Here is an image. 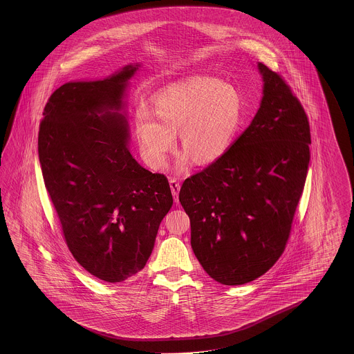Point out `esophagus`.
Segmentation results:
<instances>
[{
    "instance_id": "obj_1",
    "label": "esophagus",
    "mask_w": 354,
    "mask_h": 354,
    "mask_svg": "<svg viewBox=\"0 0 354 354\" xmlns=\"http://www.w3.org/2000/svg\"><path fill=\"white\" fill-rule=\"evenodd\" d=\"M169 186H171V191L174 197V201L178 203V194H180V182L176 178H169Z\"/></svg>"
}]
</instances>
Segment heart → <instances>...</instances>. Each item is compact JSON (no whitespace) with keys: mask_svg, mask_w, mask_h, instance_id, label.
Listing matches in <instances>:
<instances>
[{"mask_svg":"<svg viewBox=\"0 0 354 354\" xmlns=\"http://www.w3.org/2000/svg\"><path fill=\"white\" fill-rule=\"evenodd\" d=\"M151 113L136 111V131L144 158L156 168L165 166L180 130L185 151L177 162L185 169L195 159L209 165L232 147L243 118V98L232 84L214 77H191L169 84L153 96Z\"/></svg>","mask_w":354,"mask_h":354,"instance_id":"b5f03b06","label":"heart"}]
</instances>
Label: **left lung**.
<instances>
[{"label": "left lung", "instance_id": "8db88e82", "mask_svg": "<svg viewBox=\"0 0 354 354\" xmlns=\"http://www.w3.org/2000/svg\"><path fill=\"white\" fill-rule=\"evenodd\" d=\"M258 69L263 97L254 119L180 191L196 258L227 286L254 281L279 261L310 162V125L299 98L279 73L263 63Z\"/></svg>", "mask_w": 354, "mask_h": 354}]
</instances>
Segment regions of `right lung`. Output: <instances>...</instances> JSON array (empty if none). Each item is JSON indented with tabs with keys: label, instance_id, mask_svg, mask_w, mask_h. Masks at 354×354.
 Returning a JSON list of instances; mask_svg holds the SVG:
<instances>
[{
	"label": "right lung",
	"instance_id": "1",
	"mask_svg": "<svg viewBox=\"0 0 354 354\" xmlns=\"http://www.w3.org/2000/svg\"><path fill=\"white\" fill-rule=\"evenodd\" d=\"M138 67L60 86L39 129L43 178L68 249L86 271L111 283L143 270L174 203L166 176L151 174L129 151L121 111Z\"/></svg>",
	"mask_w": 354,
	"mask_h": 354
}]
</instances>
